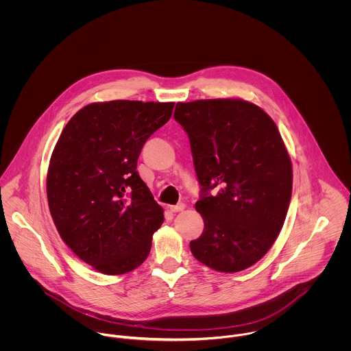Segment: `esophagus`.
Instances as JSON below:
<instances>
[{"mask_svg": "<svg viewBox=\"0 0 351 351\" xmlns=\"http://www.w3.org/2000/svg\"><path fill=\"white\" fill-rule=\"evenodd\" d=\"M185 208H186V205H185L184 202H180V204H177V205H171V206H170V210L174 212V213H178V212L185 210Z\"/></svg>", "mask_w": 351, "mask_h": 351, "instance_id": "1", "label": "esophagus"}]
</instances>
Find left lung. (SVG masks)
<instances>
[{
	"instance_id": "left-lung-1",
	"label": "left lung",
	"mask_w": 351,
	"mask_h": 351,
	"mask_svg": "<svg viewBox=\"0 0 351 351\" xmlns=\"http://www.w3.org/2000/svg\"><path fill=\"white\" fill-rule=\"evenodd\" d=\"M174 117L189 136L201 185L204 231L191 251L213 270H245L276 242L292 197V162L280 131L263 109L239 99L177 102Z\"/></svg>"
}]
</instances>
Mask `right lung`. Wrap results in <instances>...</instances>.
<instances>
[{
  "label": "right lung",
  "instance_id": "1",
  "mask_svg": "<svg viewBox=\"0 0 351 351\" xmlns=\"http://www.w3.org/2000/svg\"><path fill=\"white\" fill-rule=\"evenodd\" d=\"M174 102L114 100L80 109L51 155L47 200L62 241L108 276L141 266L163 208L136 171L146 141L171 117Z\"/></svg>",
  "mask_w": 351,
  "mask_h": 351
}]
</instances>
